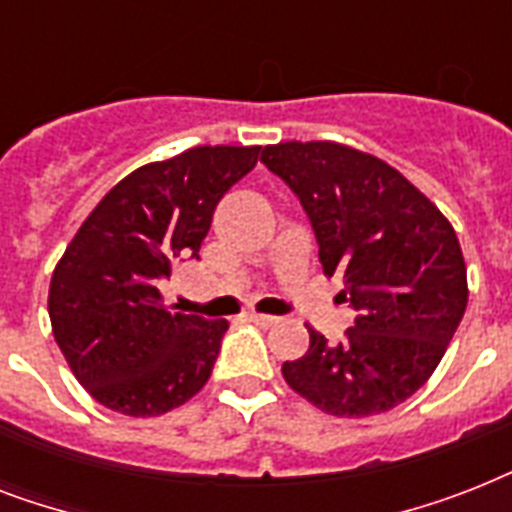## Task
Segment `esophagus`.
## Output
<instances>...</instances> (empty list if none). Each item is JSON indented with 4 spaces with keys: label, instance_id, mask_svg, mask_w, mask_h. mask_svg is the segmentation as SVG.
Instances as JSON below:
<instances>
[{
    "label": "esophagus",
    "instance_id": "1",
    "mask_svg": "<svg viewBox=\"0 0 512 512\" xmlns=\"http://www.w3.org/2000/svg\"><path fill=\"white\" fill-rule=\"evenodd\" d=\"M249 321H252V324H257V327L268 329L276 324V316H265V313H249Z\"/></svg>",
    "mask_w": 512,
    "mask_h": 512
}]
</instances>
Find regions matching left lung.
Instances as JSON below:
<instances>
[{
  "mask_svg": "<svg viewBox=\"0 0 512 512\" xmlns=\"http://www.w3.org/2000/svg\"><path fill=\"white\" fill-rule=\"evenodd\" d=\"M260 162L303 204L324 273L356 311L340 342L311 332L289 388L335 417H372L417 393L468 305L460 241L401 172L340 143L265 146Z\"/></svg>",
  "mask_w": 512,
  "mask_h": 512,
  "instance_id": "8db88e82",
  "label": "left lung"
}]
</instances>
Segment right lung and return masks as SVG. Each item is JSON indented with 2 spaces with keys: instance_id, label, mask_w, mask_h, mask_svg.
I'll return each instance as SVG.
<instances>
[{
  "instance_id": "obj_1",
  "label": "right lung",
  "mask_w": 512,
  "mask_h": 512,
  "mask_svg": "<svg viewBox=\"0 0 512 512\" xmlns=\"http://www.w3.org/2000/svg\"><path fill=\"white\" fill-rule=\"evenodd\" d=\"M260 148L199 146L130 172L92 209L50 281L52 335L95 401L156 417L204 388L228 321L170 313L159 281L199 260L212 212Z\"/></svg>"
}]
</instances>
